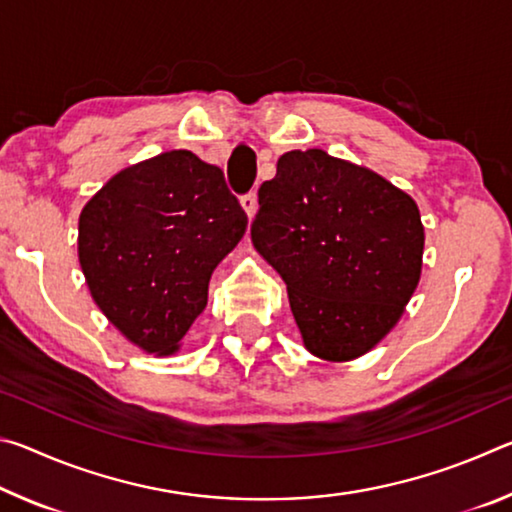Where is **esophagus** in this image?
<instances>
[{"instance_id": "obj_1", "label": "esophagus", "mask_w": 512, "mask_h": 512, "mask_svg": "<svg viewBox=\"0 0 512 512\" xmlns=\"http://www.w3.org/2000/svg\"><path fill=\"white\" fill-rule=\"evenodd\" d=\"M241 207H244V212L248 214V219L253 221V216H255V212H257V194H246L244 198H241Z\"/></svg>"}]
</instances>
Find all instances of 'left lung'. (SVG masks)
<instances>
[{
    "mask_svg": "<svg viewBox=\"0 0 512 512\" xmlns=\"http://www.w3.org/2000/svg\"><path fill=\"white\" fill-rule=\"evenodd\" d=\"M250 239L287 284L302 343L359 359L400 323L422 275L418 203L368 167L289 151L259 187Z\"/></svg>",
    "mask_w": 512,
    "mask_h": 512,
    "instance_id": "obj_1",
    "label": "left lung"
}]
</instances>
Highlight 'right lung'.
<instances>
[{
  "mask_svg": "<svg viewBox=\"0 0 512 512\" xmlns=\"http://www.w3.org/2000/svg\"><path fill=\"white\" fill-rule=\"evenodd\" d=\"M246 225L223 171L173 149L121 169L85 203L79 264L103 316L142 352L169 357Z\"/></svg>",
  "mask_w": 512,
  "mask_h": 512,
  "instance_id": "1",
  "label": "right lung"
}]
</instances>
